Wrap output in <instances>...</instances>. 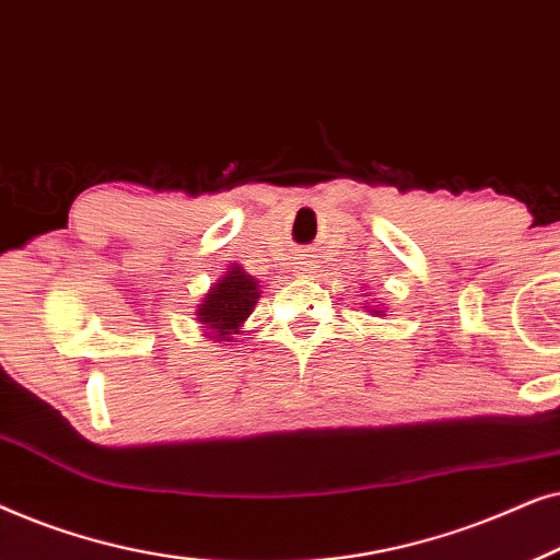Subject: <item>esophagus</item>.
Segmentation results:
<instances>
[{
	"label": "esophagus",
	"mask_w": 560,
	"mask_h": 560,
	"mask_svg": "<svg viewBox=\"0 0 560 560\" xmlns=\"http://www.w3.org/2000/svg\"><path fill=\"white\" fill-rule=\"evenodd\" d=\"M293 265H295V272H308L313 267V255H298Z\"/></svg>",
	"instance_id": "1"
}]
</instances>
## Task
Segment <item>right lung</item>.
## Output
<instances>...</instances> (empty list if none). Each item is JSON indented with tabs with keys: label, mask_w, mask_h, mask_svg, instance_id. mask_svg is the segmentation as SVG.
Returning <instances> with one entry per match:
<instances>
[{
	"label": "right lung",
	"mask_w": 560,
	"mask_h": 560,
	"mask_svg": "<svg viewBox=\"0 0 560 560\" xmlns=\"http://www.w3.org/2000/svg\"><path fill=\"white\" fill-rule=\"evenodd\" d=\"M259 298L257 282L242 267H232L209 293L198 308V318L209 331V339L232 341V334L249 318Z\"/></svg>",
	"instance_id": "add662e5"
}]
</instances>
